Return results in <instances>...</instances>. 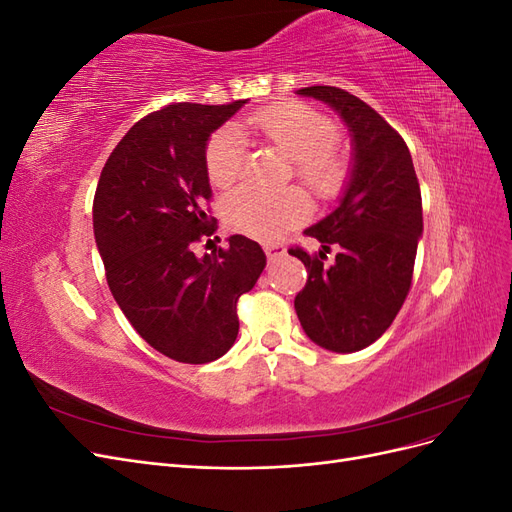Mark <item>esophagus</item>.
<instances>
[{"label": "esophagus", "instance_id": "1", "mask_svg": "<svg viewBox=\"0 0 512 512\" xmlns=\"http://www.w3.org/2000/svg\"><path fill=\"white\" fill-rule=\"evenodd\" d=\"M265 254L271 262H275L277 258H282L286 254V247L282 243H267L265 245Z\"/></svg>", "mask_w": 512, "mask_h": 512}]
</instances>
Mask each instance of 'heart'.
<instances>
[{
  "mask_svg": "<svg viewBox=\"0 0 512 512\" xmlns=\"http://www.w3.org/2000/svg\"><path fill=\"white\" fill-rule=\"evenodd\" d=\"M247 126L267 138L294 162V173L320 198L342 192L348 179V162L333 145L337 141L335 123L314 108L303 104L269 106L247 119ZM207 173L213 185L228 188L245 173V143L237 128H224L211 136L205 151ZM312 203L303 190L280 192L243 185L224 200V218L232 230L260 241L282 237L292 226L303 222Z\"/></svg>",
  "mask_w": 512,
  "mask_h": 512,
  "instance_id": "b5f03b06",
  "label": "heart"
}]
</instances>
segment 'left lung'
Returning <instances> with one entry per match:
<instances>
[{
    "label": "left lung",
    "mask_w": 512,
    "mask_h": 512,
    "mask_svg": "<svg viewBox=\"0 0 512 512\" xmlns=\"http://www.w3.org/2000/svg\"><path fill=\"white\" fill-rule=\"evenodd\" d=\"M297 94L329 104L350 132L352 160L339 205L305 228L322 250H288L307 269L294 299L305 335L324 350L348 354L374 344L408 297L423 237L421 188L404 138L369 104L329 85ZM333 244L336 262L324 266Z\"/></svg>",
    "instance_id": "1"
}]
</instances>
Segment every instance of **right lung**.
<instances>
[{
	"instance_id": "1",
	"label": "right lung",
	"mask_w": 512,
	"mask_h": 512,
	"mask_svg": "<svg viewBox=\"0 0 512 512\" xmlns=\"http://www.w3.org/2000/svg\"><path fill=\"white\" fill-rule=\"evenodd\" d=\"M247 100L168 104L141 119L108 156L94 198V237L123 316L145 342L179 363L224 356L239 333L237 301L267 265L243 235L196 256L215 232L205 151Z\"/></svg>"
}]
</instances>
